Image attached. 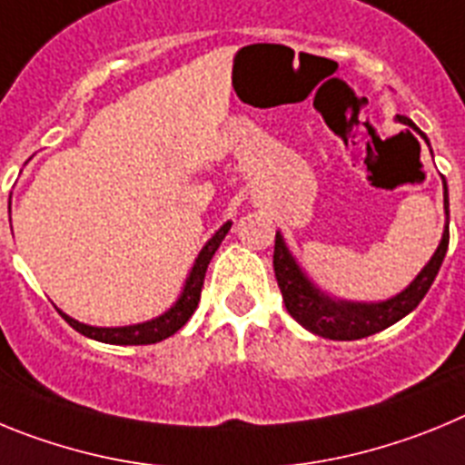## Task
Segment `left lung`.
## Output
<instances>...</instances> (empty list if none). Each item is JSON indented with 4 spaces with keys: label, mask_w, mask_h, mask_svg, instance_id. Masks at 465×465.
Segmentation results:
<instances>
[{
    "label": "left lung",
    "mask_w": 465,
    "mask_h": 465,
    "mask_svg": "<svg viewBox=\"0 0 465 465\" xmlns=\"http://www.w3.org/2000/svg\"><path fill=\"white\" fill-rule=\"evenodd\" d=\"M396 118L402 125H410L426 139V134L408 116ZM426 143H429V139H426ZM442 188H445L447 223L440 244H438L430 261L414 277V282L410 283L408 289L401 291V293L389 300H380V302H351V300H335L328 293H323L302 272V268H300L293 253L289 252L286 242H283L282 232H277V237H274L272 262L274 277H277L279 289H282L286 312L293 316L300 326L328 340L368 338V335H375V332L401 322L402 316H408L424 300V295L429 293L430 283H433L435 274H438L442 261H445L447 246H450V195H447L445 179H442Z\"/></svg>",
    "instance_id": "1"
}]
</instances>
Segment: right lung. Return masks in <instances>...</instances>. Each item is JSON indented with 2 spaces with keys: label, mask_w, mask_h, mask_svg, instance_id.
Masks as SVG:
<instances>
[{
  "label": "right lung",
  "mask_w": 465,
  "mask_h": 465,
  "mask_svg": "<svg viewBox=\"0 0 465 465\" xmlns=\"http://www.w3.org/2000/svg\"><path fill=\"white\" fill-rule=\"evenodd\" d=\"M230 221L228 223L221 225L216 232H213L212 240L203 246V252L197 253L195 262H193V270L188 274L186 283H183L182 295L176 298L174 305L165 312V314L155 316L151 322L143 323H133V326H118V328H100V326H88V323H81L72 316H67L64 312L63 314L64 322L74 328V331H79L81 335L90 340H97V342H106V344H155L160 340L170 338L174 335L176 331L182 326H186V322L193 316V312L197 310V302H200V293H203V283H204V274H207L209 261L216 253V249L221 246L223 237L228 235L230 230Z\"/></svg>",
  "instance_id": "1"
}]
</instances>
